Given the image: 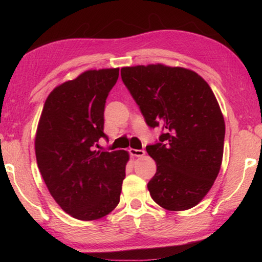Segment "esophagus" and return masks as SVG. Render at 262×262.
<instances>
[{
	"label": "esophagus",
	"instance_id": "esophagus-1",
	"mask_svg": "<svg viewBox=\"0 0 262 262\" xmlns=\"http://www.w3.org/2000/svg\"><path fill=\"white\" fill-rule=\"evenodd\" d=\"M129 154L132 155L133 157H142V156H144L145 155V151L144 150H142V149H133V148H130L129 149Z\"/></svg>",
	"mask_w": 262,
	"mask_h": 262
}]
</instances>
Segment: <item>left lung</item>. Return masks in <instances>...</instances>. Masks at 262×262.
Returning a JSON list of instances; mask_svg holds the SVG:
<instances>
[{
    "instance_id": "1",
    "label": "left lung",
    "mask_w": 262,
    "mask_h": 262,
    "mask_svg": "<svg viewBox=\"0 0 262 262\" xmlns=\"http://www.w3.org/2000/svg\"><path fill=\"white\" fill-rule=\"evenodd\" d=\"M121 78L150 127L164 133L147 152L157 164L152 200L171 211L201 202L219 176L225 123L214 92L193 70L156 63L121 68Z\"/></svg>"
}]
</instances>
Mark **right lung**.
<instances>
[{
	"instance_id": "1",
	"label": "right lung",
	"mask_w": 262,
	"mask_h": 262,
	"mask_svg": "<svg viewBox=\"0 0 262 262\" xmlns=\"http://www.w3.org/2000/svg\"><path fill=\"white\" fill-rule=\"evenodd\" d=\"M119 68L86 70L57 85L43 105L34 139L35 158L55 202L74 219L99 220L120 201L129 154L100 151L104 108Z\"/></svg>"
}]
</instances>
